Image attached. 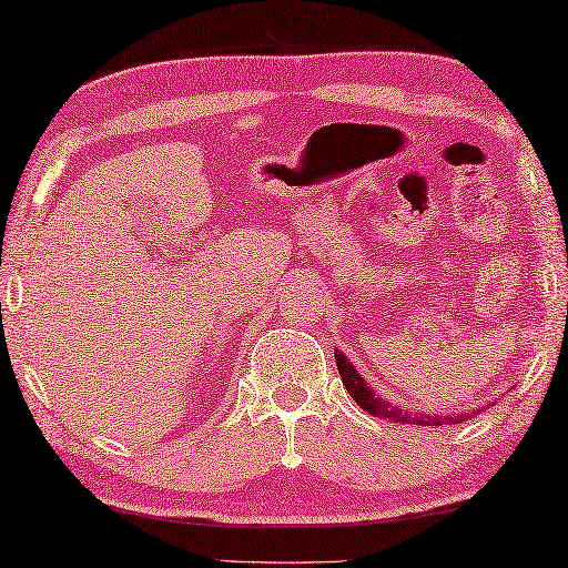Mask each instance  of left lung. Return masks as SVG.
I'll use <instances>...</instances> for the list:
<instances>
[{"label":"left lung","instance_id":"left-lung-1","mask_svg":"<svg viewBox=\"0 0 568 568\" xmlns=\"http://www.w3.org/2000/svg\"><path fill=\"white\" fill-rule=\"evenodd\" d=\"M334 362H337V369H339V377L342 383H345L347 393L352 395V399L362 407V410H367L369 415L375 417H387V420H395V423H407V425H455V423H463L466 417H470V413H455V415H423V413H403L397 410L395 405H389L387 399H383L379 395L372 393V387L365 383V377L359 375L355 369V365L342 355L339 349H334ZM486 410V407H483ZM480 410H476L473 415H478Z\"/></svg>","mask_w":568,"mask_h":568}]
</instances>
